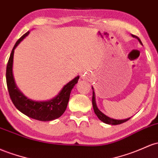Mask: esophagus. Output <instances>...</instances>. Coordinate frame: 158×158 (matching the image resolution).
Returning <instances> with one entry per match:
<instances>
[{
  "label": "esophagus",
  "mask_w": 158,
  "mask_h": 158,
  "mask_svg": "<svg viewBox=\"0 0 158 158\" xmlns=\"http://www.w3.org/2000/svg\"><path fill=\"white\" fill-rule=\"evenodd\" d=\"M81 77H82V79H83V78H84V77H83V76H81Z\"/></svg>",
  "instance_id": "obj_1"
}]
</instances>
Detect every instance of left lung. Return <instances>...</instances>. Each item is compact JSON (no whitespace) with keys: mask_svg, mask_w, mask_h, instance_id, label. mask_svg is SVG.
<instances>
[{"mask_svg":"<svg viewBox=\"0 0 158 158\" xmlns=\"http://www.w3.org/2000/svg\"><path fill=\"white\" fill-rule=\"evenodd\" d=\"M133 37H136V39H138L139 42L141 43L142 45H143V43H142L141 40H140V39L137 37H136L135 35H132ZM92 90H93V96H92V105H93V108H94V113L96 114V115L98 116V118L100 119V121H103V122L106 123V124H112V125H117V124H122V123L125 122V121H127L129 120L131 118H128L127 119H123V120H117V119H113V118H111L108 117V116H106L103 113V112H101V111L99 110V109L98 108V106H97V104H96V100H95V93L94 91V88L92 87Z\"/></svg>","mask_w":158,"mask_h":158,"instance_id":"8db88e82","label":"left lung"}]
</instances>
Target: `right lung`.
Returning <instances> with one entry per match:
<instances>
[{"mask_svg":"<svg viewBox=\"0 0 158 158\" xmlns=\"http://www.w3.org/2000/svg\"><path fill=\"white\" fill-rule=\"evenodd\" d=\"M29 31L24 34L15 43L12 50L6 66V79L8 92L10 99L17 110L25 115L35 120L48 121L58 118L64 114L67 109V103L70 99V92L76 83L79 76H76L73 80L64 86L61 91L56 97L47 101H34L26 98L15 85L13 74V64L14 50L19 43L29 34Z\"/></svg>","mask_w":158,"mask_h":158,"instance_id":"obj_1","label":"right lung"}]
</instances>
